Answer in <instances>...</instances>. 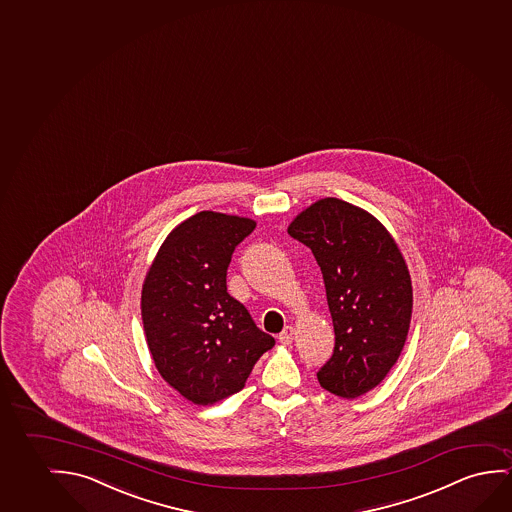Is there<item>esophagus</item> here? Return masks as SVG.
<instances>
[{"label": "esophagus", "mask_w": 512, "mask_h": 512, "mask_svg": "<svg viewBox=\"0 0 512 512\" xmlns=\"http://www.w3.org/2000/svg\"><path fill=\"white\" fill-rule=\"evenodd\" d=\"M293 337H295V328H293V326H286V328L279 333V342L284 344V346H289V344L293 342Z\"/></svg>", "instance_id": "esophagus-1"}]
</instances>
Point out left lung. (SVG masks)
<instances>
[{"label":"left lung","mask_w":512,"mask_h":512,"mask_svg":"<svg viewBox=\"0 0 512 512\" xmlns=\"http://www.w3.org/2000/svg\"><path fill=\"white\" fill-rule=\"evenodd\" d=\"M288 233L307 245L321 267L335 349L317 381L353 400L379 386L407 340L412 282L404 254L367 210L321 198L302 210Z\"/></svg>","instance_id":"1"}]
</instances>
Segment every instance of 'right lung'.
<instances>
[{"label":"right lung","mask_w":512,"mask_h":512,"mask_svg":"<svg viewBox=\"0 0 512 512\" xmlns=\"http://www.w3.org/2000/svg\"><path fill=\"white\" fill-rule=\"evenodd\" d=\"M254 228L249 217L202 210L168 233L145 274L140 309L152 360L193 404L238 393L274 347L226 289L231 254Z\"/></svg>","instance_id":"1"}]
</instances>
